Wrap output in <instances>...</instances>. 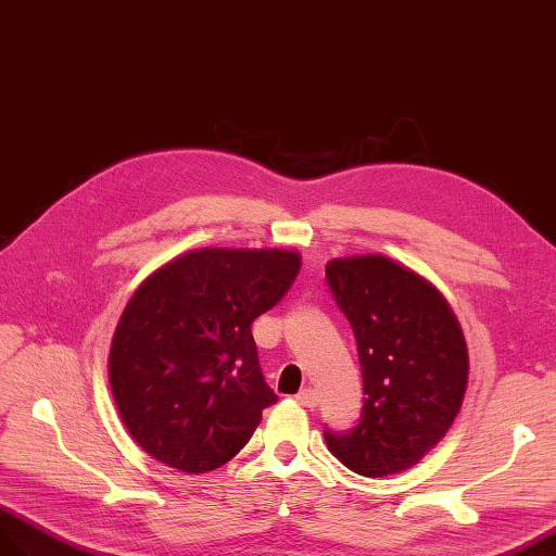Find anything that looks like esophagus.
I'll list each match as a JSON object with an SVG mask.
<instances>
[{"instance_id": "obj_1", "label": "esophagus", "mask_w": 556, "mask_h": 556, "mask_svg": "<svg viewBox=\"0 0 556 556\" xmlns=\"http://www.w3.org/2000/svg\"><path fill=\"white\" fill-rule=\"evenodd\" d=\"M296 402L302 404V407H308V409H313V407H318V393H315L313 388H304L302 393L296 395Z\"/></svg>"}]
</instances>
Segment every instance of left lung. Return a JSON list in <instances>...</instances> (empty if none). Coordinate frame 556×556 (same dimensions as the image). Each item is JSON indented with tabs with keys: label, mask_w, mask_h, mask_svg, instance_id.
<instances>
[{
	"label": "left lung",
	"mask_w": 556,
	"mask_h": 556,
	"mask_svg": "<svg viewBox=\"0 0 556 556\" xmlns=\"http://www.w3.org/2000/svg\"><path fill=\"white\" fill-rule=\"evenodd\" d=\"M334 304L353 327L363 414L325 442L349 470L388 477L438 444L463 404L468 349L454 311L428 280L381 254L332 260L325 268Z\"/></svg>",
	"instance_id": "1"
}]
</instances>
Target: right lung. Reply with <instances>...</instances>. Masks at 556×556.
I'll list each match as a JSON object with an SVG mask.
<instances>
[{
  "mask_svg": "<svg viewBox=\"0 0 556 556\" xmlns=\"http://www.w3.org/2000/svg\"><path fill=\"white\" fill-rule=\"evenodd\" d=\"M288 250L205 248L149 276L110 351L116 409L149 456L182 472L231 460L278 402L252 339L299 274Z\"/></svg>",
  "mask_w": 556,
  "mask_h": 556,
  "instance_id": "1",
  "label": "right lung"
}]
</instances>
